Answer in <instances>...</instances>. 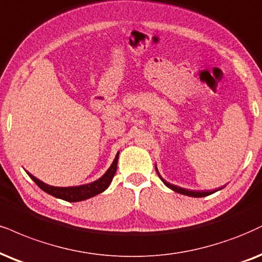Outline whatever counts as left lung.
Wrapping results in <instances>:
<instances>
[{
	"instance_id": "1",
	"label": "left lung",
	"mask_w": 262,
	"mask_h": 262,
	"mask_svg": "<svg viewBox=\"0 0 262 262\" xmlns=\"http://www.w3.org/2000/svg\"><path fill=\"white\" fill-rule=\"evenodd\" d=\"M157 169V167H156ZM157 172H158V169H157ZM158 175H159V172H158ZM159 177H160V180L163 181L164 182V185H165L166 187H169L170 189H172V190H175V192H177V193H180V194H185V195H189V196H194V198H200V196H206V195H209V194H211V193H214V190H212V192H208V190H192V189H186V188H182V187H177V186H175V185H171V183H169V182H166L165 180L163 179V177H161L160 175H159ZM221 189V188H220ZM216 192V190H215Z\"/></svg>"
}]
</instances>
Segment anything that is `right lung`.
Segmentation results:
<instances>
[{"label": "right lung", "instance_id": "add662e5", "mask_svg": "<svg viewBox=\"0 0 262 262\" xmlns=\"http://www.w3.org/2000/svg\"><path fill=\"white\" fill-rule=\"evenodd\" d=\"M118 159H119V153L115 156L114 161L112 163L111 167L105 171V173L102 177H99L98 180L93 181L91 183H87V185L81 186H75V187H54L46 185L45 182H42L35 176H32L31 173H27L30 176V179L34 181L43 192L48 193V194L56 196V198L67 200V202H81V200H86L89 198H92L99 193L104 192L108 188L111 182L113 181L116 172V167H118Z\"/></svg>", "mask_w": 262, "mask_h": 262}]
</instances>
